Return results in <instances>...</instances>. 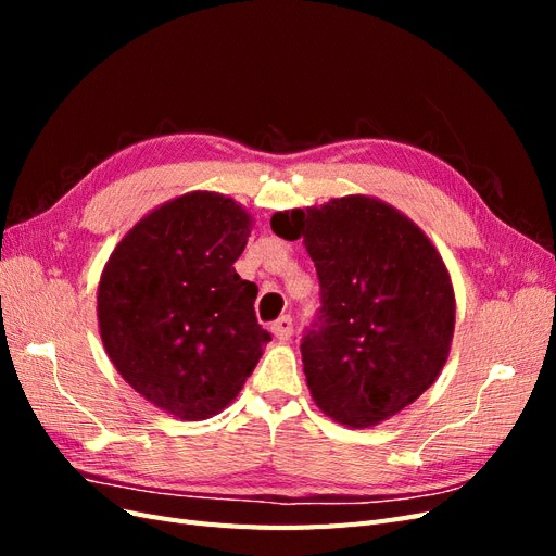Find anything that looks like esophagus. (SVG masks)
Instances as JSON below:
<instances>
[{
  "instance_id": "obj_1",
  "label": "esophagus",
  "mask_w": 556,
  "mask_h": 556,
  "mask_svg": "<svg viewBox=\"0 0 556 556\" xmlns=\"http://www.w3.org/2000/svg\"><path fill=\"white\" fill-rule=\"evenodd\" d=\"M271 331L278 341H290L292 333H294V325H292V317L290 315H282L278 317L276 323L271 325Z\"/></svg>"
}]
</instances>
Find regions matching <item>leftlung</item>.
<instances>
[{"instance_id": "1", "label": "left lung", "mask_w": 556, "mask_h": 556, "mask_svg": "<svg viewBox=\"0 0 556 556\" xmlns=\"http://www.w3.org/2000/svg\"><path fill=\"white\" fill-rule=\"evenodd\" d=\"M271 229L304 239L317 268L323 308L301 343L315 406L366 429L422 396L447 362L457 311L427 233L366 194L280 211Z\"/></svg>"}]
</instances>
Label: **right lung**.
I'll list each match as a JSON object with an SVG mask.
<instances>
[{"label": "right lung", "mask_w": 556, "mask_h": 556, "mask_svg": "<svg viewBox=\"0 0 556 556\" xmlns=\"http://www.w3.org/2000/svg\"><path fill=\"white\" fill-rule=\"evenodd\" d=\"M252 215L194 190L143 215L115 245L97 288L99 336L134 392L182 422L227 408L271 341L241 257Z\"/></svg>", "instance_id": "add662e5"}]
</instances>
